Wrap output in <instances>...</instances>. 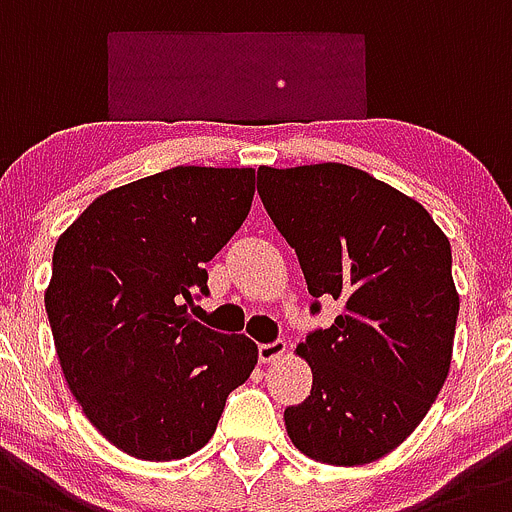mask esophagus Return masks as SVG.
<instances>
[{
  "mask_svg": "<svg viewBox=\"0 0 512 512\" xmlns=\"http://www.w3.org/2000/svg\"><path fill=\"white\" fill-rule=\"evenodd\" d=\"M285 349H288V344H285L283 339H275V342L270 344H260L257 354H260V362H275V359L283 357Z\"/></svg>",
  "mask_w": 512,
  "mask_h": 512,
  "instance_id": "esophagus-1",
  "label": "esophagus"
}]
</instances>
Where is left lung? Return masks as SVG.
<instances>
[{
  "instance_id": "8db88e82",
  "label": "left lung",
  "mask_w": 512,
  "mask_h": 512,
  "mask_svg": "<svg viewBox=\"0 0 512 512\" xmlns=\"http://www.w3.org/2000/svg\"><path fill=\"white\" fill-rule=\"evenodd\" d=\"M267 214L301 262L311 313L342 301L296 352L311 395L285 408L306 457L354 467L413 434L451 365L459 296L451 245L418 201L342 163L257 170Z\"/></svg>"
}]
</instances>
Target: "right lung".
<instances>
[{
  "mask_svg": "<svg viewBox=\"0 0 512 512\" xmlns=\"http://www.w3.org/2000/svg\"><path fill=\"white\" fill-rule=\"evenodd\" d=\"M252 168L178 165L104 193L61 234L45 311L68 388L117 449L147 462L199 451L257 344L188 316L206 262L250 214Z\"/></svg>",
  "mask_w": 512,
  "mask_h": 512,
  "instance_id": "1",
  "label": "right lung"
}]
</instances>
